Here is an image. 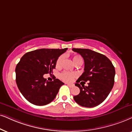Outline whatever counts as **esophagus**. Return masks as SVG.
I'll use <instances>...</instances> for the list:
<instances>
[{"mask_svg": "<svg viewBox=\"0 0 132 132\" xmlns=\"http://www.w3.org/2000/svg\"><path fill=\"white\" fill-rule=\"evenodd\" d=\"M66 85H67L68 86H69L70 88H72V87H74V85H71V84H69V83H66Z\"/></svg>", "mask_w": 132, "mask_h": 132, "instance_id": "1", "label": "esophagus"}]
</instances>
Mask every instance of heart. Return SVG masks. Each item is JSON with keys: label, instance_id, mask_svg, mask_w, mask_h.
Listing matches in <instances>:
<instances>
[{"label": "heart", "instance_id": "b5f03b06", "mask_svg": "<svg viewBox=\"0 0 132 132\" xmlns=\"http://www.w3.org/2000/svg\"><path fill=\"white\" fill-rule=\"evenodd\" d=\"M63 60H64V56L63 55L58 57L56 63V67H60L63 63ZM72 61L75 64L82 63V58H81V56L78 55H73L72 56ZM76 77L77 74L76 72H69L66 71L63 72L61 73L60 75V78L62 80L66 81V82H71Z\"/></svg>", "mask_w": 132, "mask_h": 132}]
</instances>
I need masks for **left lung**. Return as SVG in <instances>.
I'll return each mask as SVG.
<instances>
[{
  "mask_svg": "<svg viewBox=\"0 0 132 132\" xmlns=\"http://www.w3.org/2000/svg\"><path fill=\"white\" fill-rule=\"evenodd\" d=\"M72 51L80 55L85 62L84 72L75 84L80 88V93L74 96V101L85 107L99 105L107 97L114 85V66L104 55L90 49L73 48ZM81 81H89L88 86L81 84V87L78 83Z\"/></svg>",
  "mask_w": 132,
  "mask_h": 132,
  "instance_id": "obj_1",
  "label": "left lung"
}]
</instances>
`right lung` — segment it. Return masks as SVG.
<instances>
[{"mask_svg":"<svg viewBox=\"0 0 132 132\" xmlns=\"http://www.w3.org/2000/svg\"><path fill=\"white\" fill-rule=\"evenodd\" d=\"M67 49H37L21 58L15 70L16 81L20 92L29 102L41 106L54 101L64 83L55 77L49 81L43 76L52 72L58 57Z\"/></svg>","mask_w":132,"mask_h":132,"instance_id":"1","label":"right lung"}]
</instances>
